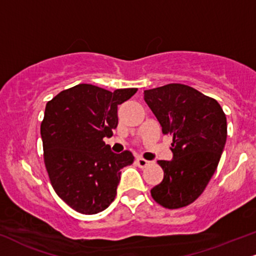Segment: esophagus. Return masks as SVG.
<instances>
[{"instance_id": "esophagus-1", "label": "esophagus", "mask_w": 256, "mask_h": 256, "mask_svg": "<svg viewBox=\"0 0 256 256\" xmlns=\"http://www.w3.org/2000/svg\"><path fill=\"white\" fill-rule=\"evenodd\" d=\"M136 165L138 166V167H141V168H144V167H147L148 165H150V162H148V160H144V159H142V158H138L136 159Z\"/></svg>"}]
</instances>
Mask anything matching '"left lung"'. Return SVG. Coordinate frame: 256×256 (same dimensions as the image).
Listing matches in <instances>:
<instances>
[{
	"label": "left lung",
	"instance_id": "obj_1",
	"mask_svg": "<svg viewBox=\"0 0 256 256\" xmlns=\"http://www.w3.org/2000/svg\"><path fill=\"white\" fill-rule=\"evenodd\" d=\"M148 104L162 128L171 134L173 159L159 160L164 179L150 190L167 209L194 203L215 173L226 141V118L216 100L184 84L144 90Z\"/></svg>",
	"mask_w": 256,
	"mask_h": 256
}]
</instances>
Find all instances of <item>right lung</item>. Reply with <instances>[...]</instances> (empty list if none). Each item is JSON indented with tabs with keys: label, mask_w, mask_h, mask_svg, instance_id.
<instances>
[{
	"label": "right lung",
	"mask_w": 256,
	"mask_h": 256,
	"mask_svg": "<svg viewBox=\"0 0 256 256\" xmlns=\"http://www.w3.org/2000/svg\"><path fill=\"white\" fill-rule=\"evenodd\" d=\"M136 91L78 84L46 104L40 128L45 166L56 194L77 212L106 210L115 200L121 168L134 162L132 152L114 153L103 138L118 127V104Z\"/></svg>",
	"instance_id": "obj_1"
}]
</instances>
